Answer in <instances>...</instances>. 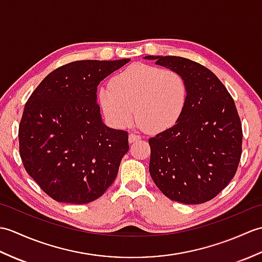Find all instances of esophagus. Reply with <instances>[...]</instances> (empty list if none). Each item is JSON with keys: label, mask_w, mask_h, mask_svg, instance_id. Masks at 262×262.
Masks as SVG:
<instances>
[{"label": "esophagus", "mask_w": 262, "mask_h": 262, "mask_svg": "<svg viewBox=\"0 0 262 262\" xmlns=\"http://www.w3.org/2000/svg\"><path fill=\"white\" fill-rule=\"evenodd\" d=\"M138 140H141V136L135 135V134H129V136H128V142L129 143H134Z\"/></svg>", "instance_id": "esophagus-1"}]
</instances>
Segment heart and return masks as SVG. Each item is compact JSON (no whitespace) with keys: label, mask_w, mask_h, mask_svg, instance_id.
<instances>
[{"label":"heart","mask_w":262,"mask_h":262,"mask_svg":"<svg viewBox=\"0 0 262 262\" xmlns=\"http://www.w3.org/2000/svg\"><path fill=\"white\" fill-rule=\"evenodd\" d=\"M103 115L114 126L125 128L134 117L149 133L174 126L188 101V84L180 73L144 64L128 66L98 93Z\"/></svg>","instance_id":"1"}]
</instances>
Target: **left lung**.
Returning <instances> with one entry per match:
<instances>
[{"mask_svg": "<svg viewBox=\"0 0 262 262\" xmlns=\"http://www.w3.org/2000/svg\"><path fill=\"white\" fill-rule=\"evenodd\" d=\"M180 73L188 101L180 119L148 140L149 174L171 200L192 205L217 196L234 177L242 151L235 103L207 68L178 56H145Z\"/></svg>", "mask_w": 262, "mask_h": 262, "instance_id": "left-lung-1", "label": "left lung"}]
</instances>
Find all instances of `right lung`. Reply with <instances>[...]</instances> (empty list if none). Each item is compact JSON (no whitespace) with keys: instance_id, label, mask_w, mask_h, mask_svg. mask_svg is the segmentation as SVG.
Here are the masks:
<instances>
[{"instance_id":"obj_1","label":"right lung","mask_w":262,"mask_h":262,"mask_svg":"<svg viewBox=\"0 0 262 262\" xmlns=\"http://www.w3.org/2000/svg\"><path fill=\"white\" fill-rule=\"evenodd\" d=\"M77 60L53 71L25 105L19 149L25 169L49 197L88 204L116 179L128 134L104 125L99 83L129 62Z\"/></svg>"}]
</instances>
